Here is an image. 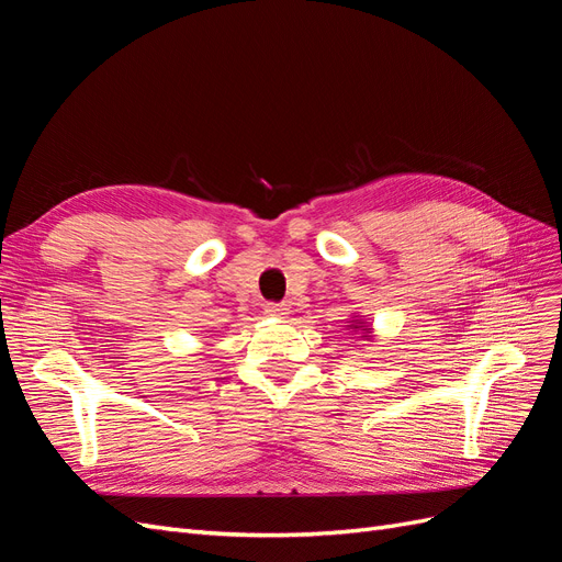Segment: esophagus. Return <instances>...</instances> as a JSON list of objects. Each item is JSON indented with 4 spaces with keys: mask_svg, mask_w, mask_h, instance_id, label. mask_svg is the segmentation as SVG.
Here are the masks:
<instances>
[{
    "mask_svg": "<svg viewBox=\"0 0 562 562\" xmlns=\"http://www.w3.org/2000/svg\"><path fill=\"white\" fill-rule=\"evenodd\" d=\"M265 314L271 318H283L288 314V304H277V302H269L265 307Z\"/></svg>",
    "mask_w": 562,
    "mask_h": 562,
    "instance_id": "obj_1",
    "label": "esophagus"
}]
</instances>
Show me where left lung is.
Masks as SVG:
<instances>
[{"mask_svg": "<svg viewBox=\"0 0 562 562\" xmlns=\"http://www.w3.org/2000/svg\"><path fill=\"white\" fill-rule=\"evenodd\" d=\"M347 330H351V333H359L363 339H372V328H370V323L368 321H363V318H356V316H351V321H347V326H345Z\"/></svg>", "mask_w": 562, "mask_h": 562, "instance_id": "1", "label": "left lung"}]
</instances>
